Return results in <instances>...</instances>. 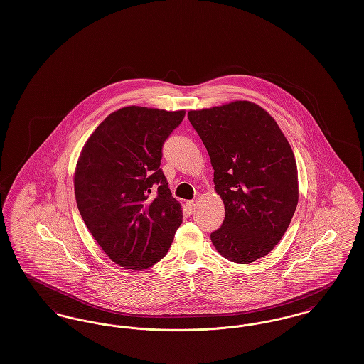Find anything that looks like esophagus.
I'll return each mask as SVG.
<instances>
[{
    "mask_svg": "<svg viewBox=\"0 0 364 364\" xmlns=\"http://www.w3.org/2000/svg\"><path fill=\"white\" fill-rule=\"evenodd\" d=\"M186 205H187V210H188V213L192 214V213L195 211V202H193V200H188Z\"/></svg>",
    "mask_w": 364,
    "mask_h": 364,
    "instance_id": "obj_1",
    "label": "esophagus"
}]
</instances>
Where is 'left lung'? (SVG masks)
Segmentation results:
<instances>
[{
	"label": "left lung",
	"instance_id": "left-lung-1",
	"mask_svg": "<svg viewBox=\"0 0 364 364\" xmlns=\"http://www.w3.org/2000/svg\"><path fill=\"white\" fill-rule=\"evenodd\" d=\"M214 169L225 220L210 237L235 263L267 255L287 232L299 200L294 151L276 120L258 105L235 101L190 110Z\"/></svg>",
	"mask_w": 364,
	"mask_h": 364
}]
</instances>
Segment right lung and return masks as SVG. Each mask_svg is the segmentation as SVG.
Returning a JSON list of instances; mask_svg holds the SVG:
<instances>
[{
  "instance_id": "add662e5",
  "label": "right lung",
  "mask_w": 364,
  "mask_h": 364,
  "mask_svg": "<svg viewBox=\"0 0 364 364\" xmlns=\"http://www.w3.org/2000/svg\"><path fill=\"white\" fill-rule=\"evenodd\" d=\"M184 116L122 107L97 127L79 156L73 183L80 215L105 254L125 269L162 259L183 223L159 165L165 140Z\"/></svg>"
}]
</instances>
